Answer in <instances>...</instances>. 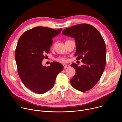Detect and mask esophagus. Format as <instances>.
<instances>
[{
  "mask_svg": "<svg viewBox=\"0 0 122 122\" xmlns=\"http://www.w3.org/2000/svg\"><path fill=\"white\" fill-rule=\"evenodd\" d=\"M69 66V65H66L65 66H64V68H65V69H66V68H68Z\"/></svg>",
  "mask_w": 122,
  "mask_h": 122,
  "instance_id": "1",
  "label": "esophagus"
}]
</instances>
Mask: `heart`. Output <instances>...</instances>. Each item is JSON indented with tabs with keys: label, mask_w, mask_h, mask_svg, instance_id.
Here are the masks:
<instances>
[{
	"label": "heart",
	"mask_w": 122,
	"mask_h": 122,
	"mask_svg": "<svg viewBox=\"0 0 122 122\" xmlns=\"http://www.w3.org/2000/svg\"><path fill=\"white\" fill-rule=\"evenodd\" d=\"M56 60L61 63H65L66 62V59L64 57H59L56 59Z\"/></svg>",
	"instance_id": "obj_1"
}]
</instances>
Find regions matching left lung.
<instances>
[{"label":"left lung","mask_w":122,"mask_h":122,"mask_svg":"<svg viewBox=\"0 0 122 122\" xmlns=\"http://www.w3.org/2000/svg\"><path fill=\"white\" fill-rule=\"evenodd\" d=\"M64 35L74 38L76 42L77 59H82L83 65L71 66L76 73L71 80L76 89L85 92L96 84L100 79L106 65V48L99 32L93 26L86 24L76 25L65 29Z\"/></svg>","instance_id":"left-lung-1"}]
</instances>
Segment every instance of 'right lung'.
I'll return each mask as SVG.
<instances>
[{
  "label": "right lung",
  "instance_id": "add662e5",
  "mask_svg": "<svg viewBox=\"0 0 122 122\" xmlns=\"http://www.w3.org/2000/svg\"><path fill=\"white\" fill-rule=\"evenodd\" d=\"M58 30L38 26L25 31L19 38L15 58L20 79L26 87L42 94L53 88L56 77L63 66L54 62L48 66L42 65L50 51L53 39L61 32Z\"/></svg>",
  "mask_w": 122,
  "mask_h": 122
}]
</instances>
